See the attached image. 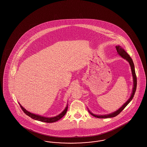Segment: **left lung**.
Segmentation results:
<instances>
[{"instance_id":"obj_1","label":"left lung","mask_w":147,"mask_h":147,"mask_svg":"<svg viewBox=\"0 0 147 147\" xmlns=\"http://www.w3.org/2000/svg\"><path fill=\"white\" fill-rule=\"evenodd\" d=\"M116 49L117 52L118 54L120 55L121 57L125 59L126 60H127L129 62L130 66L131 67V71H132V75L133 76V81H134V87L133 89V93L131 94V96L130 97L129 100L125 103V104L121 107L120 108H119L117 111L111 113L110 114L108 115H94L93 114H92L91 112L89 111V113L92 115L97 117V118H99V119H103V118H111V117H115L116 116L119 115L121 111H122L125 107H126L128 103H129L131 100L133 99L134 94L136 92V87H137V78H136V73H135V67H134V64L133 61L132 59L130 58V57L129 56V54L127 53L124 49H123L122 47H121L120 46H116Z\"/></svg>"}]
</instances>
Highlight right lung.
Instances as JSON below:
<instances>
[{"instance_id":"add662e5","label":"right lung","mask_w":147,"mask_h":147,"mask_svg":"<svg viewBox=\"0 0 147 147\" xmlns=\"http://www.w3.org/2000/svg\"><path fill=\"white\" fill-rule=\"evenodd\" d=\"M20 107H21L22 111H24V113L25 114H26L27 115L30 116V117H31L32 119H34L36 120L40 121H41V122H46V123H53V122H56L57 121L59 120L60 119H61L62 118L63 116L66 114V113L67 112V109H68V106H67V107H66L65 110L62 111L61 114H60L59 115L55 116V117H44V116L36 115V114L31 113H30L29 111H27L24 108H23L21 106V105H20Z\"/></svg>"}]
</instances>
